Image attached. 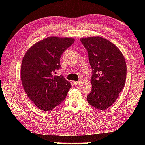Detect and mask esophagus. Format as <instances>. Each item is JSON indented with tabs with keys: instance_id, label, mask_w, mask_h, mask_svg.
<instances>
[{
	"instance_id": "obj_1",
	"label": "esophagus",
	"mask_w": 145,
	"mask_h": 145,
	"mask_svg": "<svg viewBox=\"0 0 145 145\" xmlns=\"http://www.w3.org/2000/svg\"><path fill=\"white\" fill-rule=\"evenodd\" d=\"M73 84H74L75 86H77V85H78V84H79L80 81H73Z\"/></svg>"
}]
</instances>
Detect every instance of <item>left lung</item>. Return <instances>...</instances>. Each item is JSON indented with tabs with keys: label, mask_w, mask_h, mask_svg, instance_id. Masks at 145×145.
Instances as JSON below:
<instances>
[{
	"label": "left lung",
	"mask_w": 145,
	"mask_h": 145,
	"mask_svg": "<svg viewBox=\"0 0 145 145\" xmlns=\"http://www.w3.org/2000/svg\"><path fill=\"white\" fill-rule=\"evenodd\" d=\"M80 41L88 51L93 70L92 89L87 100L97 109L105 110L115 102L125 84L124 56L114 44L100 36L82 38Z\"/></svg>",
	"instance_id": "1"
}]
</instances>
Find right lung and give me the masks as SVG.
<instances>
[{
    "label": "right lung",
    "mask_w": 145,
    "mask_h": 145,
    "mask_svg": "<svg viewBox=\"0 0 145 145\" xmlns=\"http://www.w3.org/2000/svg\"><path fill=\"white\" fill-rule=\"evenodd\" d=\"M75 41L73 38L50 36L31 46L24 56L20 70L22 84L33 104L44 111L61 104L72 87L63 76H54L61 68L62 54Z\"/></svg>",
    "instance_id": "obj_1"
}]
</instances>
